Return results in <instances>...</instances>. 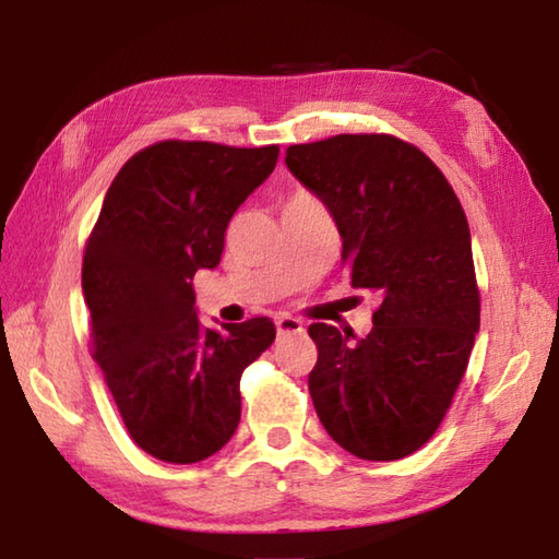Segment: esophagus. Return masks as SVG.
<instances>
[{
  "label": "esophagus",
  "mask_w": 559,
  "mask_h": 559,
  "mask_svg": "<svg viewBox=\"0 0 559 559\" xmlns=\"http://www.w3.org/2000/svg\"><path fill=\"white\" fill-rule=\"evenodd\" d=\"M276 330H278L281 337L298 335V333H302V323H300L298 318H293V316H278L276 318Z\"/></svg>",
  "instance_id": "esophagus-1"
}]
</instances>
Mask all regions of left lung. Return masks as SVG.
I'll return each mask as SVG.
<instances>
[{
    "mask_svg": "<svg viewBox=\"0 0 559 559\" xmlns=\"http://www.w3.org/2000/svg\"><path fill=\"white\" fill-rule=\"evenodd\" d=\"M286 165L333 214L353 288L377 300L357 343L308 328L318 419L357 459L409 456L447 416L480 325L466 214L441 169L386 132L290 145Z\"/></svg>",
    "mask_w": 559,
    "mask_h": 559,
    "instance_id": "left-lung-1",
    "label": "left lung"
}]
</instances>
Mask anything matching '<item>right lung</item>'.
Wrapping results in <instances>:
<instances>
[{
    "label": "right lung",
    "instance_id": "add662e5",
    "mask_svg": "<svg viewBox=\"0 0 559 559\" xmlns=\"http://www.w3.org/2000/svg\"><path fill=\"white\" fill-rule=\"evenodd\" d=\"M278 145L159 140L112 179L83 253L91 355L130 439L165 463L219 451L241 419V374L276 340L271 318L202 328L192 281L214 269L234 212Z\"/></svg>",
    "mask_w": 559,
    "mask_h": 559
}]
</instances>
